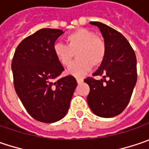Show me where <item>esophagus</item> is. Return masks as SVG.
Segmentation results:
<instances>
[{
	"mask_svg": "<svg viewBox=\"0 0 149 149\" xmlns=\"http://www.w3.org/2000/svg\"><path fill=\"white\" fill-rule=\"evenodd\" d=\"M76 79H77V83H81V82H82V81H83V79H82V78H80V77H77Z\"/></svg>",
	"mask_w": 149,
	"mask_h": 149,
	"instance_id": "esophagus-1",
	"label": "esophagus"
}]
</instances>
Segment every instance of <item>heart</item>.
<instances>
[{
	"instance_id": "b5f03b06",
	"label": "heart",
	"mask_w": 149,
	"mask_h": 149,
	"mask_svg": "<svg viewBox=\"0 0 149 149\" xmlns=\"http://www.w3.org/2000/svg\"><path fill=\"white\" fill-rule=\"evenodd\" d=\"M67 43H54L53 53L64 67L69 66L76 53L78 59L68 69V74L74 77L85 75L92 67L98 68L106 57L105 42L91 30L77 29L67 36Z\"/></svg>"
}]
</instances>
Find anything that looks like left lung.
I'll use <instances>...</instances> for the list:
<instances>
[{"label": "left lung", "instance_id": "left-lung-1", "mask_svg": "<svg viewBox=\"0 0 149 149\" xmlns=\"http://www.w3.org/2000/svg\"><path fill=\"white\" fill-rule=\"evenodd\" d=\"M102 34L107 47L106 57L93 76L84 81L89 85L87 103L96 115L112 118L127 106L137 81V59L133 47L119 31L98 22H92Z\"/></svg>", "mask_w": 149, "mask_h": 149}]
</instances>
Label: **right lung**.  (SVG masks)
Masks as SVG:
<instances>
[{
    "instance_id": "1",
    "label": "right lung",
    "mask_w": 149,
    "mask_h": 149,
    "mask_svg": "<svg viewBox=\"0 0 149 149\" xmlns=\"http://www.w3.org/2000/svg\"><path fill=\"white\" fill-rule=\"evenodd\" d=\"M59 29L44 28L17 46L11 69L16 94L27 113L42 123L59 121L68 113L77 81L68 75L53 82L64 68L53 53Z\"/></svg>"
}]
</instances>
